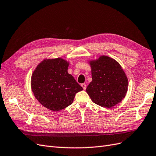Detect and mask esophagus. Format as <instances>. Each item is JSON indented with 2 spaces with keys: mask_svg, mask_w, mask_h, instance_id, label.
Here are the masks:
<instances>
[{
  "mask_svg": "<svg viewBox=\"0 0 156 156\" xmlns=\"http://www.w3.org/2000/svg\"><path fill=\"white\" fill-rule=\"evenodd\" d=\"M81 87L83 88L84 90H86V88H87V84H84V83H83V84H81Z\"/></svg>",
  "mask_w": 156,
  "mask_h": 156,
  "instance_id": "34e87169",
  "label": "esophagus"
}]
</instances>
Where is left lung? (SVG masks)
<instances>
[{
	"mask_svg": "<svg viewBox=\"0 0 156 156\" xmlns=\"http://www.w3.org/2000/svg\"><path fill=\"white\" fill-rule=\"evenodd\" d=\"M92 81L86 91L92 101L103 107L111 108L122 101L128 88V80L120 64L103 55L89 62Z\"/></svg>",
	"mask_w": 156,
	"mask_h": 156,
	"instance_id": "1",
	"label": "left lung"
}]
</instances>
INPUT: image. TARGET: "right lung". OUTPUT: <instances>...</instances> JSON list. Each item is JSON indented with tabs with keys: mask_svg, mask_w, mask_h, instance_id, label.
Instances as JSON below:
<instances>
[{
	"mask_svg": "<svg viewBox=\"0 0 156 156\" xmlns=\"http://www.w3.org/2000/svg\"><path fill=\"white\" fill-rule=\"evenodd\" d=\"M69 62L62 58L44 59L31 77L33 94L41 104L58 111L73 103L75 94L83 88L68 73Z\"/></svg>",
	"mask_w": 156,
	"mask_h": 156,
	"instance_id": "obj_1",
	"label": "right lung"
}]
</instances>
